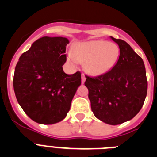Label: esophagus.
Listing matches in <instances>:
<instances>
[{"label":"esophagus","instance_id":"esophagus-1","mask_svg":"<svg viewBox=\"0 0 157 157\" xmlns=\"http://www.w3.org/2000/svg\"><path fill=\"white\" fill-rule=\"evenodd\" d=\"M85 81H86V75H85L84 74H82V83H84L85 82Z\"/></svg>","mask_w":157,"mask_h":157}]
</instances>
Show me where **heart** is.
Masks as SVG:
<instances>
[{
    "instance_id": "1",
    "label": "heart",
    "mask_w": 157,
    "mask_h": 157,
    "mask_svg": "<svg viewBox=\"0 0 157 157\" xmlns=\"http://www.w3.org/2000/svg\"><path fill=\"white\" fill-rule=\"evenodd\" d=\"M118 57V47L105 40L78 43L76 44L75 52L68 54V59L71 62H86L85 68L93 75H100L110 71Z\"/></svg>"
}]
</instances>
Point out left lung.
I'll list each match as a JSON object with an SVG mask.
<instances>
[{
	"instance_id": "8db88e82",
	"label": "left lung",
	"mask_w": 157,
	"mask_h": 157,
	"mask_svg": "<svg viewBox=\"0 0 157 157\" xmlns=\"http://www.w3.org/2000/svg\"><path fill=\"white\" fill-rule=\"evenodd\" d=\"M110 38L120 48L117 63L104 74L96 77L86 75L85 86L95 117L116 125L139 113L146 97L148 82L142 57L125 41Z\"/></svg>"
}]
</instances>
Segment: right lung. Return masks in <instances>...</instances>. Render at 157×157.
I'll use <instances>...</instances> for the list:
<instances>
[{"label":"right lung","instance_id":"1","mask_svg":"<svg viewBox=\"0 0 157 157\" xmlns=\"http://www.w3.org/2000/svg\"><path fill=\"white\" fill-rule=\"evenodd\" d=\"M69 41L64 37L44 36L23 53L15 67L13 86L18 103L34 121L52 124L62 121L81 85V72L67 75Z\"/></svg>","mask_w":157,"mask_h":157}]
</instances>
